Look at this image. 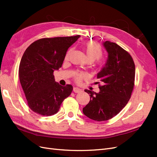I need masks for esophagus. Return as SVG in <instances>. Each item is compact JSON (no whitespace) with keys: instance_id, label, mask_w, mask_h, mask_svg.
I'll list each match as a JSON object with an SVG mask.
<instances>
[{"instance_id":"1","label":"esophagus","mask_w":157,"mask_h":157,"mask_svg":"<svg viewBox=\"0 0 157 157\" xmlns=\"http://www.w3.org/2000/svg\"><path fill=\"white\" fill-rule=\"evenodd\" d=\"M73 92L75 93H80V92H82V90L77 88V87H74L73 88Z\"/></svg>"}]
</instances>
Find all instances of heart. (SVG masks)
I'll return each mask as SVG.
<instances>
[{"mask_svg": "<svg viewBox=\"0 0 157 157\" xmlns=\"http://www.w3.org/2000/svg\"><path fill=\"white\" fill-rule=\"evenodd\" d=\"M84 50L86 52L88 60H92V61L98 59L103 55V50L98 42L94 41H88L84 44ZM71 52L69 50L65 55V58L67 59ZM84 74L82 73H77L75 74V80L79 82L82 78L84 77Z\"/></svg>", "mask_w": 157, "mask_h": 157, "instance_id": "b5f03b06", "label": "heart"}]
</instances>
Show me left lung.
I'll return each instance as SVG.
<instances>
[{
	"instance_id": "1",
	"label": "left lung",
	"mask_w": 157,
	"mask_h": 157,
	"mask_svg": "<svg viewBox=\"0 0 157 157\" xmlns=\"http://www.w3.org/2000/svg\"><path fill=\"white\" fill-rule=\"evenodd\" d=\"M103 46L108 58L97 75L101 82L100 91L85 90L90 100L82 109L85 115L96 121L109 120L119 113L130 99L134 86L136 69L130 54L115 42L105 41Z\"/></svg>"
}]
</instances>
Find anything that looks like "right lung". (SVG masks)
Returning a JSON list of instances; mask_svg holds the SVG:
<instances>
[{
	"instance_id": "1",
	"label": "right lung",
	"mask_w": 157,
	"mask_h": 157,
	"mask_svg": "<svg viewBox=\"0 0 157 157\" xmlns=\"http://www.w3.org/2000/svg\"><path fill=\"white\" fill-rule=\"evenodd\" d=\"M80 35L44 38L35 41L23 54L19 67L20 81L33 111L43 116L58 112L73 86H61L53 75L63 64L68 48Z\"/></svg>"
}]
</instances>
